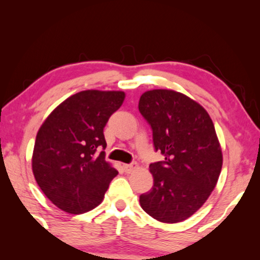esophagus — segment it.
Segmentation results:
<instances>
[{
  "label": "esophagus",
  "instance_id": "34e87169",
  "mask_svg": "<svg viewBox=\"0 0 260 260\" xmlns=\"http://www.w3.org/2000/svg\"><path fill=\"white\" fill-rule=\"evenodd\" d=\"M123 168H124V170H125L126 173H131V172H134V170L137 168V165H136V163H130V165H123Z\"/></svg>",
  "mask_w": 260,
  "mask_h": 260
}]
</instances>
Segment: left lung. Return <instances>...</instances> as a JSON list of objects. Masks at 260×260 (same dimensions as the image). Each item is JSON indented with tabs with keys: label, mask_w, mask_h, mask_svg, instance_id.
<instances>
[{
	"label": "left lung",
	"mask_w": 260,
	"mask_h": 260,
	"mask_svg": "<svg viewBox=\"0 0 260 260\" xmlns=\"http://www.w3.org/2000/svg\"><path fill=\"white\" fill-rule=\"evenodd\" d=\"M138 110L150 124L155 150L165 155L149 166L154 186L140 197L141 207L161 222L183 221L205 204L221 172L214 124L199 103L173 90L144 92Z\"/></svg>",
	"instance_id": "8db88e82"
}]
</instances>
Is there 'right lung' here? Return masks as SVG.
<instances>
[{
  "instance_id": "add662e5",
  "label": "right lung",
  "mask_w": 260,
  "mask_h": 260,
  "mask_svg": "<svg viewBox=\"0 0 260 260\" xmlns=\"http://www.w3.org/2000/svg\"><path fill=\"white\" fill-rule=\"evenodd\" d=\"M122 91L78 92L53 110L38 131L31 169L56 207L83 214L97 207L118 172L105 161L104 127L123 104Z\"/></svg>"
}]
</instances>
